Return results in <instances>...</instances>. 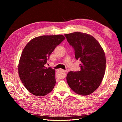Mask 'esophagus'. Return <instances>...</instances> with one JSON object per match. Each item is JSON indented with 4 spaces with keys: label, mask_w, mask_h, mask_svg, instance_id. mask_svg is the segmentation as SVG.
<instances>
[{
    "label": "esophagus",
    "mask_w": 122,
    "mask_h": 122,
    "mask_svg": "<svg viewBox=\"0 0 122 122\" xmlns=\"http://www.w3.org/2000/svg\"><path fill=\"white\" fill-rule=\"evenodd\" d=\"M62 71H63L64 72H67V71H65V70H62Z\"/></svg>",
    "instance_id": "esophagus-1"
}]
</instances>
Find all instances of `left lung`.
Wrapping results in <instances>:
<instances>
[{"label":"left lung","mask_w":122,"mask_h":122,"mask_svg":"<svg viewBox=\"0 0 122 122\" xmlns=\"http://www.w3.org/2000/svg\"><path fill=\"white\" fill-rule=\"evenodd\" d=\"M65 36L74 49L76 59L81 62L80 71L67 73V82L76 94L89 95L97 89L105 74V53L97 40L89 34L76 32Z\"/></svg>","instance_id":"8db88e82"}]
</instances>
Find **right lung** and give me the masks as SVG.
<instances>
[{"instance_id": "1", "label": "right lung", "mask_w": 122, "mask_h": 122, "mask_svg": "<svg viewBox=\"0 0 122 122\" xmlns=\"http://www.w3.org/2000/svg\"><path fill=\"white\" fill-rule=\"evenodd\" d=\"M62 35L41 36L25 46L18 65L19 75L27 90L36 96H44L55 86V69L46 67L50 55L64 40Z\"/></svg>"}]
</instances>
